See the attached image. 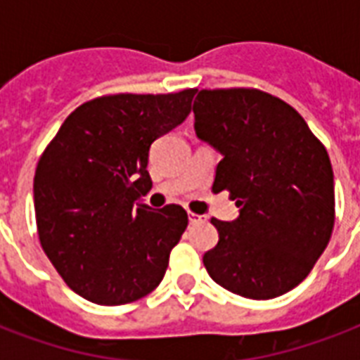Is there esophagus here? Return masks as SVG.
<instances>
[{
  "label": "esophagus",
  "mask_w": 360,
  "mask_h": 360,
  "mask_svg": "<svg viewBox=\"0 0 360 360\" xmlns=\"http://www.w3.org/2000/svg\"><path fill=\"white\" fill-rule=\"evenodd\" d=\"M188 220H191V224H202V222H205V217L203 214L188 213Z\"/></svg>",
  "instance_id": "34e87169"
}]
</instances>
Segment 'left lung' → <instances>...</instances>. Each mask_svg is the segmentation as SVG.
<instances>
[{
  "label": "left lung",
  "mask_w": 360,
  "mask_h": 360,
  "mask_svg": "<svg viewBox=\"0 0 360 360\" xmlns=\"http://www.w3.org/2000/svg\"><path fill=\"white\" fill-rule=\"evenodd\" d=\"M198 138L222 153L213 192L236 200L239 219H211L219 243L203 254L209 276L246 299H274L299 285L335 228L329 153L299 112L254 87L202 89Z\"/></svg>",
  "instance_id": "left-lung-1"
}]
</instances>
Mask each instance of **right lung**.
<instances>
[{
    "mask_svg": "<svg viewBox=\"0 0 360 360\" xmlns=\"http://www.w3.org/2000/svg\"><path fill=\"white\" fill-rule=\"evenodd\" d=\"M196 89L117 93L72 112L42 151L33 179L37 233L70 290L103 307L149 295L188 217L138 202L151 188L149 147L191 114Z\"/></svg>",
    "mask_w": 360,
    "mask_h": 360,
    "instance_id": "1",
    "label": "right lung"
}]
</instances>
